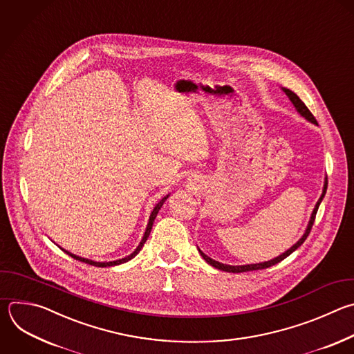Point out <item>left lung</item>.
I'll list each match as a JSON object with an SVG mask.
<instances>
[{
	"label": "left lung",
	"instance_id": "1",
	"mask_svg": "<svg viewBox=\"0 0 354 354\" xmlns=\"http://www.w3.org/2000/svg\"><path fill=\"white\" fill-rule=\"evenodd\" d=\"M282 90H283V91H285V94L289 97V100L292 101V104L295 105V108L297 109V112H299L301 116H304L307 121H310L311 124H315V125H317V120L314 118V115L310 112V109L306 106V104L299 98V95H297L296 93H293L292 90H289V88L282 87ZM326 187H328V178H325L324 189H322V194H321V197L318 198V201H317V204H315V207H314V209H313L311 218H310V221H308V225H307V227H306V232L303 233V236L297 241V243H295L289 250H286V252H285V253H282L281 256H278V257H275V259H272V260H270V261H264V263H259V264H248V266H227V264L218 263V261H215V260L209 259L208 256H205V254L198 249V252H200L201 257H203V259H204L209 266H212L214 268H218V270H222V271H226V272H233V274L248 272V271H257V270H264V268H268V267H272V266H275V264L281 263V261H282V260H285L288 256H290V254H292L297 248H300V246L304 243V241L307 239L308 233H310V230H311V227H313V223H314V219H315V214H317V211H318V207H319V204H321V201H322V198H324V196H325V193H326Z\"/></svg>",
	"mask_w": 354,
	"mask_h": 354
}]
</instances>
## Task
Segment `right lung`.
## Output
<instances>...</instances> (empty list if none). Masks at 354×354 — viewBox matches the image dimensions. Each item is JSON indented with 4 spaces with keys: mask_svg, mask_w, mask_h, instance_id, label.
<instances>
[{
    "mask_svg": "<svg viewBox=\"0 0 354 354\" xmlns=\"http://www.w3.org/2000/svg\"><path fill=\"white\" fill-rule=\"evenodd\" d=\"M168 196L169 194H167L164 198H161L158 203H157V205L154 207V209L151 211V215H150V219H149V223H147V227H146V232H145V234H143V239H142V242L139 243V246L136 248V250L132 253V254H129L128 257H125V259H121V260H115V261H108V263H98V261H93V260H87V259H83V257H79V256H75V254H72V253H69V252H66V250H64V249H61V250H64L68 256H71L72 259H75V260H79V261H82V263H86V264H90V266H94V267H112V266H120V264H122V263H127V261H129V260H132L140 250H142V248L145 246V243H146V241H147V238H149V234H150V232H151V227H153V222H154V219H156V216H157V214H158V211L161 209V207H162V204H164V201L168 198Z\"/></svg>",
    "mask_w": 354,
    "mask_h": 354,
    "instance_id": "obj_1",
    "label": "right lung"
}]
</instances>
